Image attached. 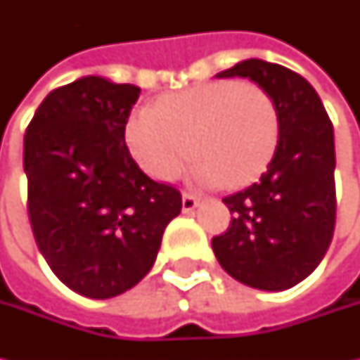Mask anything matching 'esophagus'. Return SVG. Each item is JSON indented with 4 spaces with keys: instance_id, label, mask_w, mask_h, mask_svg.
Here are the masks:
<instances>
[{
    "instance_id": "34e87169",
    "label": "esophagus",
    "mask_w": 360,
    "mask_h": 360,
    "mask_svg": "<svg viewBox=\"0 0 360 360\" xmlns=\"http://www.w3.org/2000/svg\"><path fill=\"white\" fill-rule=\"evenodd\" d=\"M200 206V198L198 196H194V194H190V192H184L182 194V210L184 212H192V210H196Z\"/></svg>"
}]
</instances>
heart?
Masks as SVG:
<instances>
[{
    "label": "heart",
    "mask_w": 360,
    "mask_h": 360,
    "mask_svg": "<svg viewBox=\"0 0 360 360\" xmlns=\"http://www.w3.org/2000/svg\"><path fill=\"white\" fill-rule=\"evenodd\" d=\"M124 138L156 180H176L194 158L198 184L236 190L266 172L281 140V116L262 86L220 79L164 96L156 108H136Z\"/></svg>",
    "instance_id": "b5f03b06"
}]
</instances>
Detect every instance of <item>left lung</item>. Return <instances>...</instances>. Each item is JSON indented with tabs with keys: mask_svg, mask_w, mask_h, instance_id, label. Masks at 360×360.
Listing matches in <instances>:
<instances>
[{
	"mask_svg": "<svg viewBox=\"0 0 360 360\" xmlns=\"http://www.w3.org/2000/svg\"><path fill=\"white\" fill-rule=\"evenodd\" d=\"M248 77L269 91L281 140L266 172L224 198L232 222L212 238L220 266L238 283L286 290L319 266L335 232V131L325 105L297 72L244 60L216 77Z\"/></svg>",
	"mask_w": 360,
	"mask_h": 360,
	"instance_id": "8db88e82",
	"label": "left lung"
}]
</instances>
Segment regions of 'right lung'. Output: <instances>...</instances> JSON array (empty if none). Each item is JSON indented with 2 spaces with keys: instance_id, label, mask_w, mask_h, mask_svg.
<instances>
[{
  "instance_id": "add662e5",
  "label": "right lung",
  "mask_w": 360,
  "mask_h": 360,
  "mask_svg": "<svg viewBox=\"0 0 360 360\" xmlns=\"http://www.w3.org/2000/svg\"><path fill=\"white\" fill-rule=\"evenodd\" d=\"M140 88L100 76L49 91L23 136L27 214L68 288L112 298L150 272L182 196L134 162L124 126Z\"/></svg>"
}]
</instances>
